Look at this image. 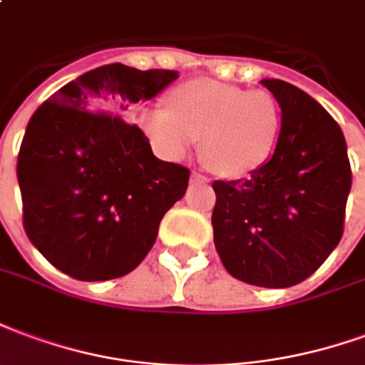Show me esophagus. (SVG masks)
I'll list each match as a JSON object with an SVG mask.
<instances>
[{
  "mask_svg": "<svg viewBox=\"0 0 365 365\" xmlns=\"http://www.w3.org/2000/svg\"><path fill=\"white\" fill-rule=\"evenodd\" d=\"M190 182H198V185H208L210 180L200 175V173H192V177H190Z\"/></svg>",
  "mask_w": 365,
  "mask_h": 365,
  "instance_id": "34e87169",
  "label": "esophagus"
}]
</instances>
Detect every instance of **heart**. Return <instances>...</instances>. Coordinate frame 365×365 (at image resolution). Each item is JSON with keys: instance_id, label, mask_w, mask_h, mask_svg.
Here are the masks:
<instances>
[{"instance_id": "1", "label": "heart", "mask_w": 365, "mask_h": 365, "mask_svg": "<svg viewBox=\"0 0 365 365\" xmlns=\"http://www.w3.org/2000/svg\"><path fill=\"white\" fill-rule=\"evenodd\" d=\"M135 122L169 161H180L202 138V153L227 179L251 175L272 155L282 128L278 101L212 79H194L171 93L169 106H143Z\"/></svg>"}]
</instances>
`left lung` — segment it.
I'll list each match as a JSON object with an SVG mask.
<instances>
[{"instance_id": "left-lung-1", "label": "left lung", "mask_w": 365, "mask_h": 365, "mask_svg": "<svg viewBox=\"0 0 365 365\" xmlns=\"http://www.w3.org/2000/svg\"><path fill=\"white\" fill-rule=\"evenodd\" d=\"M282 110L272 157L243 180H215V251L260 288L309 278L339 245L352 186L346 140L331 114L282 79H262Z\"/></svg>"}]
</instances>
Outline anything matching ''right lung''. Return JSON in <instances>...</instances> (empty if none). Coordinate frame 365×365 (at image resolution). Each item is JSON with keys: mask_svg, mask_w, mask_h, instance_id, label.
I'll return each mask as SVG.
<instances>
[{"mask_svg": "<svg viewBox=\"0 0 365 365\" xmlns=\"http://www.w3.org/2000/svg\"><path fill=\"white\" fill-rule=\"evenodd\" d=\"M179 77L106 63L63 85L29 120L17 159L23 225L42 257L76 280L132 272L190 171L153 155L122 116Z\"/></svg>", "mask_w": 365, "mask_h": 365, "instance_id": "obj_1", "label": "right lung"}]
</instances>
